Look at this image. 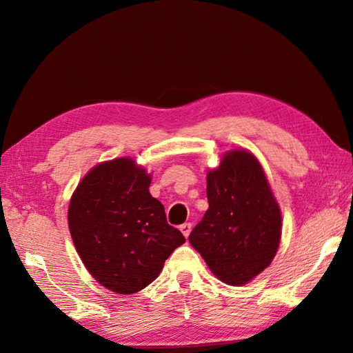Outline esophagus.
Returning a JSON list of instances; mask_svg holds the SVG:
<instances>
[{
    "label": "esophagus",
    "mask_w": 353,
    "mask_h": 353,
    "mask_svg": "<svg viewBox=\"0 0 353 353\" xmlns=\"http://www.w3.org/2000/svg\"><path fill=\"white\" fill-rule=\"evenodd\" d=\"M191 229H192V224H191V223H185V224H182V226H181V230H182V234H183V236H185V238H188V236H190V234H191Z\"/></svg>",
    "instance_id": "34e87169"
}]
</instances>
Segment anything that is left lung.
<instances>
[{
	"instance_id": "8db88e82",
	"label": "left lung",
	"mask_w": 353,
	"mask_h": 353,
	"mask_svg": "<svg viewBox=\"0 0 353 353\" xmlns=\"http://www.w3.org/2000/svg\"><path fill=\"white\" fill-rule=\"evenodd\" d=\"M209 208L190 243L228 285H245L272 264L282 234L279 205L250 152L232 150L208 172Z\"/></svg>"
}]
</instances>
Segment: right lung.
I'll list each match as a JSON object with an SVG mask.
<instances>
[{"instance_id": "right-lung-1", "label": "right lung", "mask_w": 353, "mask_h": 353, "mask_svg": "<svg viewBox=\"0 0 353 353\" xmlns=\"http://www.w3.org/2000/svg\"><path fill=\"white\" fill-rule=\"evenodd\" d=\"M150 182L144 168L119 157L89 171L70 201L68 226L79 256L97 282L118 294L144 290L185 243L150 194Z\"/></svg>"}]
</instances>
